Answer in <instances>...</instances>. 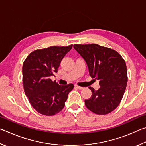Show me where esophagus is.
Returning <instances> with one entry per match:
<instances>
[{"mask_svg": "<svg viewBox=\"0 0 146 146\" xmlns=\"http://www.w3.org/2000/svg\"><path fill=\"white\" fill-rule=\"evenodd\" d=\"M75 87L76 88H78V89H83V87H81V86H78V85H75Z\"/></svg>", "mask_w": 146, "mask_h": 146, "instance_id": "34e87169", "label": "esophagus"}]
</instances>
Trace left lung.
<instances>
[{"mask_svg":"<svg viewBox=\"0 0 146 146\" xmlns=\"http://www.w3.org/2000/svg\"><path fill=\"white\" fill-rule=\"evenodd\" d=\"M74 47L87 64L92 78L99 81V88L90 89L92 95L85 100L89 110L98 115L113 111L121 103L126 90L127 74L123 58L112 48L95 43L74 44Z\"/></svg>","mask_w":146,"mask_h":146,"instance_id":"left-lung-1","label":"left lung"}]
</instances>
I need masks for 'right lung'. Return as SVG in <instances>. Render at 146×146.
Returning a JSON list of instances; mask_svg holds the SVG:
<instances>
[{
	"label": "right lung",
	"instance_id": "1",
	"mask_svg": "<svg viewBox=\"0 0 146 146\" xmlns=\"http://www.w3.org/2000/svg\"><path fill=\"white\" fill-rule=\"evenodd\" d=\"M72 47L52 46L31 52L22 67L24 90L30 104L38 113L52 116L62 110L73 84L59 85L50 77L58 72L61 61Z\"/></svg>",
	"mask_w": 146,
	"mask_h": 146
}]
</instances>
